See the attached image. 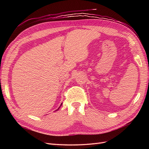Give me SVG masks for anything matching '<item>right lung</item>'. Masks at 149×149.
Listing matches in <instances>:
<instances>
[{"instance_id":"1","label":"right lung","mask_w":149,"mask_h":149,"mask_svg":"<svg viewBox=\"0 0 149 149\" xmlns=\"http://www.w3.org/2000/svg\"><path fill=\"white\" fill-rule=\"evenodd\" d=\"M61 105H62V103H61V105H60V106H61ZM60 107H58V109H56V111H58V109H60Z\"/></svg>"}]
</instances>
